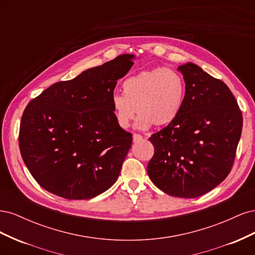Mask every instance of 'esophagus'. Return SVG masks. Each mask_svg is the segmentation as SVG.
Wrapping results in <instances>:
<instances>
[{
  "label": "esophagus",
  "instance_id": "obj_1",
  "mask_svg": "<svg viewBox=\"0 0 255 255\" xmlns=\"http://www.w3.org/2000/svg\"><path fill=\"white\" fill-rule=\"evenodd\" d=\"M142 136L140 135V134H137V133H135L134 135H133V140L135 141V142H137V141H139V140H141L142 139Z\"/></svg>",
  "mask_w": 255,
  "mask_h": 255
}]
</instances>
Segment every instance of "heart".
Returning <instances> with one entry per match:
<instances>
[{
    "label": "heart",
    "instance_id": "1",
    "mask_svg": "<svg viewBox=\"0 0 255 255\" xmlns=\"http://www.w3.org/2000/svg\"><path fill=\"white\" fill-rule=\"evenodd\" d=\"M123 94L115 92L111 99L117 125L127 128L138 116L136 126L148 128L153 123L168 126L179 117L186 99V83L172 68H155L129 76L122 83Z\"/></svg>",
    "mask_w": 255,
    "mask_h": 255
}]
</instances>
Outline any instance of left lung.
<instances>
[{"label": "left lung", "instance_id": "obj_1", "mask_svg": "<svg viewBox=\"0 0 255 255\" xmlns=\"http://www.w3.org/2000/svg\"><path fill=\"white\" fill-rule=\"evenodd\" d=\"M177 70L186 83V99L179 117L149 138L154 155L146 171L166 194L197 198L231 172L243 114L222 81L191 63Z\"/></svg>", "mask_w": 255, "mask_h": 255}]
</instances>
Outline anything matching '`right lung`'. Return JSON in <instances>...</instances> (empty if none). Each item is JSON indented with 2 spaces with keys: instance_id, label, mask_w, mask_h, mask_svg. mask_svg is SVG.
I'll use <instances>...</instances> for the list:
<instances>
[{
  "instance_id": "1",
  "label": "right lung",
  "mask_w": 255,
  "mask_h": 255,
  "mask_svg": "<svg viewBox=\"0 0 255 255\" xmlns=\"http://www.w3.org/2000/svg\"><path fill=\"white\" fill-rule=\"evenodd\" d=\"M123 54L75 79L53 84L23 112L19 148L42 188L70 200L91 199L117 181L132 133L116 122L111 99L134 65Z\"/></svg>"
}]
</instances>
